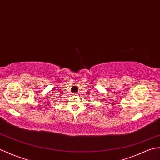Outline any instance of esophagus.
<instances>
[{
	"instance_id": "obj_1",
	"label": "esophagus",
	"mask_w": 160,
	"mask_h": 160,
	"mask_svg": "<svg viewBox=\"0 0 160 160\" xmlns=\"http://www.w3.org/2000/svg\"><path fill=\"white\" fill-rule=\"evenodd\" d=\"M78 94L76 93V92H73V93H72V95H73V96H76Z\"/></svg>"
}]
</instances>
